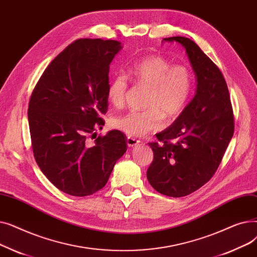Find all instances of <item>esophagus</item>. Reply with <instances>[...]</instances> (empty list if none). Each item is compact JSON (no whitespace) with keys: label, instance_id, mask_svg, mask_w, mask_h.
Wrapping results in <instances>:
<instances>
[{"label":"esophagus","instance_id":"1","mask_svg":"<svg viewBox=\"0 0 257 257\" xmlns=\"http://www.w3.org/2000/svg\"><path fill=\"white\" fill-rule=\"evenodd\" d=\"M140 143H141V141H139L137 139L130 138V137L127 138V145H128V147H134V146H137Z\"/></svg>","mask_w":257,"mask_h":257}]
</instances>
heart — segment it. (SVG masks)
<instances>
[{
  "mask_svg": "<svg viewBox=\"0 0 257 257\" xmlns=\"http://www.w3.org/2000/svg\"><path fill=\"white\" fill-rule=\"evenodd\" d=\"M149 87L145 110H130L116 116L112 125L129 137H143L163 126L164 115H178L186 106L193 90V76L184 65H172L160 56H148L133 63L126 73L115 75L109 82L107 97L115 107L125 103L128 80Z\"/></svg>",
  "mask_w": 257,
  "mask_h": 257,
  "instance_id": "1",
  "label": "heart"
}]
</instances>
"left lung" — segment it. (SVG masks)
<instances>
[{"label":"left lung","mask_w":257,"mask_h":257,"mask_svg":"<svg viewBox=\"0 0 257 257\" xmlns=\"http://www.w3.org/2000/svg\"><path fill=\"white\" fill-rule=\"evenodd\" d=\"M163 42L180 44L196 74L195 96L174 123L150 143L154 158L147 178L155 191L184 197L204 185L217 171L234 132L233 111L223 74L193 40L182 36Z\"/></svg>","instance_id":"left-lung-1"}]
</instances>
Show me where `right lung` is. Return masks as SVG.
<instances>
[{"label":"right lung","instance_id":"add662e5","mask_svg":"<svg viewBox=\"0 0 257 257\" xmlns=\"http://www.w3.org/2000/svg\"><path fill=\"white\" fill-rule=\"evenodd\" d=\"M121 48L116 40L77 39L48 65L31 94L35 160L45 176L71 196L101 190L127 150L120 131L98 138L94 132L104 126L109 65Z\"/></svg>","mask_w":257,"mask_h":257}]
</instances>
